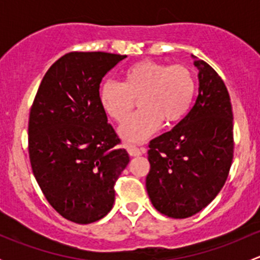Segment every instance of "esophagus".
<instances>
[{
	"instance_id": "1",
	"label": "esophagus",
	"mask_w": 260,
	"mask_h": 260,
	"mask_svg": "<svg viewBox=\"0 0 260 260\" xmlns=\"http://www.w3.org/2000/svg\"><path fill=\"white\" fill-rule=\"evenodd\" d=\"M127 151L128 153H129V156L132 157H137V156H141V154L143 153V149H140L138 147L133 146V145H127Z\"/></svg>"
}]
</instances>
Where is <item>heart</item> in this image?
Masks as SVG:
<instances>
[{
  "instance_id": "1",
  "label": "heart",
  "mask_w": 260,
  "mask_h": 260,
  "mask_svg": "<svg viewBox=\"0 0 260 260\" xmlns=\"http://www.w3.org/2000/svg\"><path fill=\"white\" fill-rule=\"evenodd\" d=\"M193 94L195 79L187 67L141 60L124 70L122 84L104 83L99 99L104 112L117 122L127 119L140 99L142 109L122 124L119 133L125 141L142 142L162 122H180L190 111Z\"/></svg>"
}]
</instances>
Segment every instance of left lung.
<instances>
[{
	"label": "left lung",
	"mask_w": 260,
	"mask_h": 260,
	"mask_svg": "<svg viewBox=\"0 0 260 260\" xmlns=\"http://www.w3.org/2000/svg\"><path fill=\"white\" fill-rule=\"evenodd\" d=\"M199 69V94L171 131L149 142L146 187L154 208L174 219L192 216L224 186L234 156L233 108L224 80L206 61Z\"/></svg>",
	"instance_id": "obj_1"
}]
</instances>
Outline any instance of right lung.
I'll use <instances>...</instances> for the list:
<instances>
[{
  "label": "right lung",
  "mask_w": 260,
  "mask_h": 260,
  "mask_svg": "<svg viewBox=\"0 0 260 260\" xmlns=\"http://www.w3.org/2000/svg\"><path fill=\"white\" fill-rule=\"evenodd\" d=\"M127 55L72 51L41 80L28 117V156L50 205L77 224L113 208L114 185L129 162L99 99L102 79Z\"/></svg>",
  "instance_id": "obj_1"
}]
</instances>
